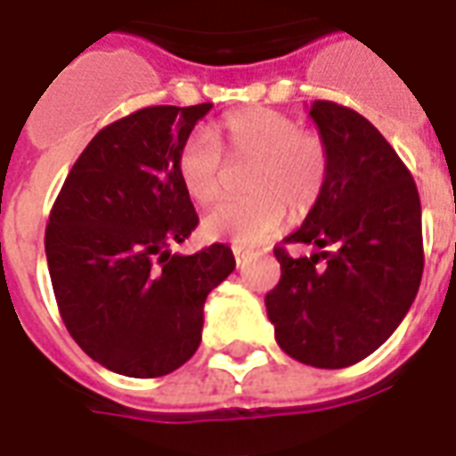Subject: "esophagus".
<instances>
[{"mask_svg":"<svg viewBox=\"0 0 456 456\" xmlns=\"http://www.w3.org/2000/svg\"><path fill=\"white\" fill-rule=\"evenodd\" d=\"M234 258H236V265L241 267L243 260L248 258V251H243V248H236V246H234Z\"/></svg>","mask_w":456,"mask_h":456,"instance_id":"esophagus-1","label":"esophagus"}]
</instances>
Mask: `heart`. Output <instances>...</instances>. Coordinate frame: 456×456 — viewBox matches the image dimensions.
I'll return each mask as SVG.
<instances>
[{"label": "heart", "mask_w": 456, "mask_h": 456, "mask_svg": "<svg viewBox=\"0 0 456 456\" xmlns=\"http://www.w3.org/2000/svg\"><path fill=\"white\" fill-rule=\"evenodd\" d=\"M251 165L246 198L213 208L200 222L205 239L256 246L282 229L287 213L308 215L328 189V143L298 119L277 110H248L222 121L213 134L196 128L176 151V176L198 205L217 200L224 186V159Z\"/></svg>", "instance_id": "heart-1"}]
</instances>
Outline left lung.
I'll list each match as a JSON object with an SVG mask.
<instances>
[{
	"label": "left lung",
	"mask_w": 456,
	"mask_h": 456,
	"mask_svg": "<svg viewBox=\"0 0 456 456\" xmlns=\"http://www.w3.org/2000/svg\"><path fill=\"white\" fill-rule=\"evenodd\" d=\"M308 114L332 167L321 203L284 241L318 251L291 258L274 248L282 277L265 297L267 318L291 359L346 368L370 356L416 298L421 200L411 172L366 117L330 100H315Z\"/></svg>",
	"instance_id": "8db88e82"
}]
</instances>
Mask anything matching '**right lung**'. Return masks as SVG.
<instances>
[{"label":"right lung","instance_id":"add662e5","mask_svg":"<svg viewBox=\"0 0 456 456\" xmlns=\"http://www.w3.org/2000/svg\"><path fill=\"white\" fill-rule=\"evenodd\" d=\"M210 107L158 104L104 126L52 205L45 253L61 321L114 373L159 378L183 366L200 344L205 298L236 265L224 243L169 251L198 224L176 151Z\"/></svg>","mask_w":456,"mask_h":456}]
</instances>
